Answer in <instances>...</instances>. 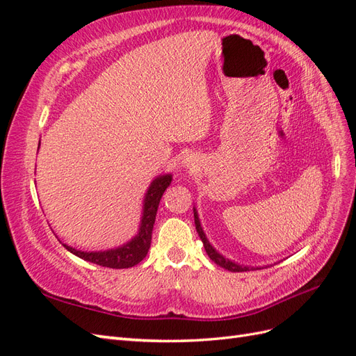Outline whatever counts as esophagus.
I'll use <instances>...</instances> for the list:
<instances>
[{"label": "esophagus", "mask_w": 356, "mask_h": 356, "mask_svg": "<svg viewBox=\"0 0 356 356\" xmlns=\"http://www.w3.org/2000/svg\"><path fill=\"white\" fill-rule=\"evenodd\" d=\"M182 163H184V166H187V168H191V166H195V160H193L191 157H186L184 159V161H182Z\"/></svg>", "instance_id": "esophagus-1"}]
</instances>
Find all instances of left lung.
I'll list each match as a JSON object with an SVG mask.
<instances>
[{
  "label": "left lung",
  "instance_id": "8db88e82",
  "mask_svg": "<svg viewBox=\"0 0 356 356\" xmlns=\"http://www.w3.org/2000/svg\"><path fill=\"white\" fill-rule=\"evenodd\" d=\"M195 224H196V230H197V233H199V236H200V239H202V242H203L204 251H207V254L209 255V258H211V260H212L215 264H218L220 267H224L225 270H230V272H248V270H250V267H242V266L236 264V263H233V261H229L227 258H224L222 255H220L217 251L213 250V248L211 246V243L208 242L207 236H204V233H203V230H202V225H200V221H199L196 209H195Z\"/></svg>",
  "mask_w": 356,
  "mask_h": 356
}]
</instances>
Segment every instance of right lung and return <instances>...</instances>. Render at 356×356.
<instances>
[{
  "label": "right lung",
  "mask_w": 356,
  "mask_h": 356,
  "mask_svg": "<svg viewBox=\"0 0 356 356\" xmlns=\"http://www.w3.org/2000/svg\"><path fill=\"white\" fill-rule=\"evenodd\" d=\"M170 181H172V175H163V177L156 178L152 182V186H149L144 200L141 229H139V233L135 239L123 245L122 248H115V250L102 251V252H83V251H77L75 248H71L68 245H63V243L62 245L74 255H77L86 261H90L102 267L129 268V267H134L138 263H141L149 250V245H152V233H153V225L156 221L159 203L161 196H163L165 190L169 187Z\"/></svg>",
  "instance_id": "1"
}]
</instances>
